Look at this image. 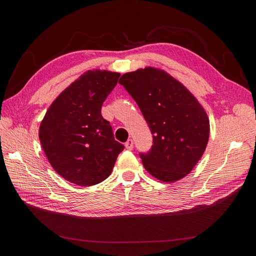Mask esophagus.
I'll return each mask as SVG.
<instances>
[{
  "label": "esophagus",
  "instance_id": "obj_1",
  "mask_svg": "<svg viewBox=\"0 0 256 256\" xmlns=\"http://www.w3.org/2000/svg\"><path fill=\"white\" fill-rule=\"evenodd\" d=\"M125 147L127 150H131L134 148V141L131 140V138H129V140L125 143Z\"/></svg>",
  "mask_w": 256,
  "mask_h": 256
}]
</instances>
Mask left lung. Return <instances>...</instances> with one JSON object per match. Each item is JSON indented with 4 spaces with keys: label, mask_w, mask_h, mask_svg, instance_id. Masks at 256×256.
I'll return each mask as SVG.
<instances>
[{
    "label": "left lung",
    "mask_w": 256,
    "mask_h": 256,
    "mask_svg": "<svg viewBox=\"0 0 256 256\" xmlns=\"http://www.w3.org/2000/svg\"><path fill=\"white\" fill-rule=\"evenodd\" d=\"M144 116L152 134V146L140 154L145 170L164 182L188 175L206 150L209 120L191 92L162 69L140 68L118 81Z\"/></svg>",
    "instance_id": "left-lung-1"
}]
</instances>
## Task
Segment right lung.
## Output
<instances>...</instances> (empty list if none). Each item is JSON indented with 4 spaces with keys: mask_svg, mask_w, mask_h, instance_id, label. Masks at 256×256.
Returning <instances> with one entry per match:
<instances>
[{
    "mask_svg": "<svg viewBox=\"0 0 256 256\" xmlns=\"http://www.w3.org/2000/svg\"><path fill=\"white\" fill-rule=\"evenodd\" d=\"M120 74L92 69L51 104L40 126V140L50 164L66 180L92 186L111 174L124 145L115 141L102 104Z\"/></svg>",
    "mask_w": 256,
    "mask_h": 256,
    "instance_id": "add662e5",
    "label": "right lung"
}]
</instances>
